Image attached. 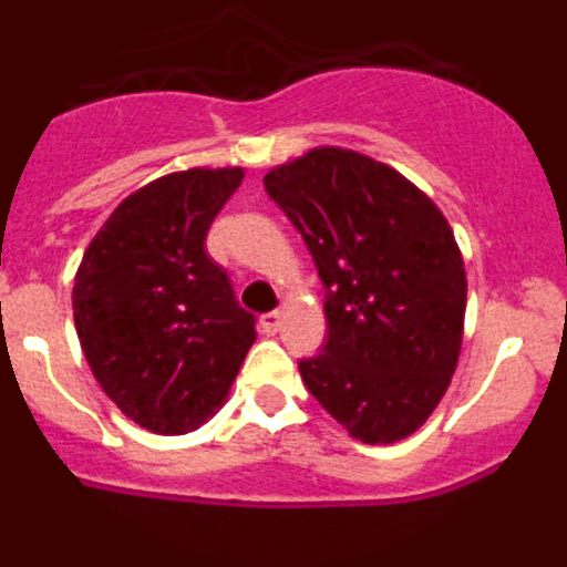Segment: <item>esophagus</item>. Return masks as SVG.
Segmentation results:
<instances>
[{
    "label": "esophagus",
    "instance_id": "esophagus-1",
    "mask_svg": "<svg viewBox=\"0 0 567 567\" xmlns=\"http://www.w3.org/2000/svg\"><path fill=\"white\" fill-rule=\"evenodd\" d=\"M260 332L264 334H275L280 329V312H267V315H260Z\"/></svg>",
    "mask_w": 567,
    "mask_h": 567
}]
</instances>
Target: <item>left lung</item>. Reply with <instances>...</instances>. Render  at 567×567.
<instances>
[{"instance_id":"obj_1","label":"left lung","mask_w":567,"mask_h":567,"mask_svg":"<svg viewBox=\"0 0 567 567\" xmlns=\"http://www.w3.org/2000/svg\"><path fill=\"white\" fill-rule=\"evenodd\" d=\"M327 287L329 338L300 378L349 437L414 434L463 349L465 267L437 204L389 164L315 147L264 175Z\"/></svg>"}]
</instances>
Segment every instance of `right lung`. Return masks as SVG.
<instances>
[{"label": "right lung", "instance_id": "right-lung-1", "mask_svg": "<svg viewBox=\"0 0 567 567\" xmlns=\"http://www.w3.org/2000/svg\"><path fill=\"white\" fill-rule=\"evenodd\" d=\"M240 182L244 167H193L144 184L79 264L73 320L90 372L153 434L207 423L255 343V318L204 247Z\"/></svg>", "mask_w": 567, "mask_h": 567}]
</instances>
